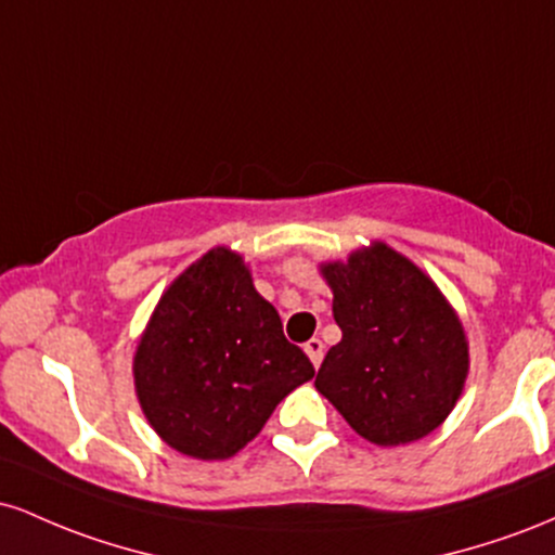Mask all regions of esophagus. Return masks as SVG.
<instances>
[{
	"mask_svg": "<svg viewBox=\"0 0 555 555\" xmlns=\"http://www.w3.org/2000/svg\"><path fill=\"white\" fill-rule=\"evenodd\" d=\"M305 352H308L310 362H313V365L318 367V365H321V360H323V341L321 339H310L308 344H305Z\"/></svg>",
	"mask_w": 555,
	"mask_h": 555,
	"instance_id": "34e87169",
	"label": "esophagus"
}]
</instances>
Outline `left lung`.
<instances>
[{"label":"left lung","instance_id":"obj_1","mask_svg":"<svg viewBox=\"0 0 555 555\" xmlns=\"http://www.w3.org/2000/svg\"><path fill=\"white\" fill-rule=\"evenodd\" d=\"M334 292L341 341L315 388L375 446L430 436L460 401L469 373L462 318L410 258L375 240L318 266Z\"/></svg>","mask_w":555,"mask_h":555}]
</instances>
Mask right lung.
<instances>
[{"instance_id":"1","label":"right lung","mask_w":555,"mask_h":555,"mask_svg":"<svg viewBox=\"0 0 555 555\" xmlns=\"http://www.w3.org/2000/svg\"><path fill=\"white\" fill-rule=\"evenodd\" d=\"M315 375L284 339L250 266L211 247L158 297L140 334L132 378L145 420L184 456L221 462L245 449L286 393Z\"/></svg>"}]
</instances>
